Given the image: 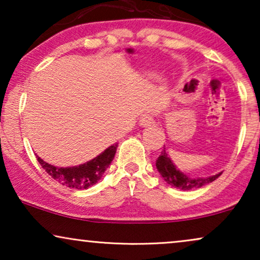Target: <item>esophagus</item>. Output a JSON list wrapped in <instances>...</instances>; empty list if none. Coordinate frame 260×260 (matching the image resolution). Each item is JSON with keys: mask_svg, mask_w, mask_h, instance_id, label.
Segmentation results:
<instances>
[{"mask_svg": "<svg viewBox=\"0 0 260 260\" xmlns=\"http://www.w3.org/2000/svg\"><path fill=\"white\" fill-rule=\"evenodd\" d=\"M140 124L142 126H151L155 125V117L152 113H144L143 116L141 117Z\"/></svg>", "mask_w": 260, "mask_h": 260, "instance_id": "esophagus-1", "label": "esophagus"}]
</instances>
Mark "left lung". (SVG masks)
<instances>
[{
    "label": "left lung",
    "instance_id": "1",
    "mask_svg": "<svg viewBox=\"0 0 260 260\" xmlns=\"http://www.w3.org/2000/svg\"><path fill=\"white\" fill-rule=\"evenodd\" d=\"M156 168H157L158 173L161 174L163 179L170 186L179 188V189L183 190H190L197 189V188H201L206 186V184L213 182V181L218 179L222 173L216 174L211 177H200V179H193V177H188L184 175L175 168L173 162L170 161L168 154L166 152V148L163 147V150L161 151V155L156 159Z\"/></svg>",
    "mask_w": 260,
    "mask_h": 260
}]
</instances>
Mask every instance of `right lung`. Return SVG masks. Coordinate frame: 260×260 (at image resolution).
Masks as SVG:
<instances>
[{"instance_id": "1", "label": "right lung", "mask_w": 260, "mask_h": 260, "mask_svg": "<svg viewBox=\"0 0 260 260\" xmlns=\"http://www.w3.org/2000/svg\"><path fill=\"white\" fill-rule=\"evenodd\" d=\"M117 147H118V143L112 144L90 162L78 167H70V168H58V167L44 162L38 156L37 157L45 172L62 186L74 188V189H87L88 187L93 186L101 180L103 174L115 157Z\"/></svg>"}]
</instances>
